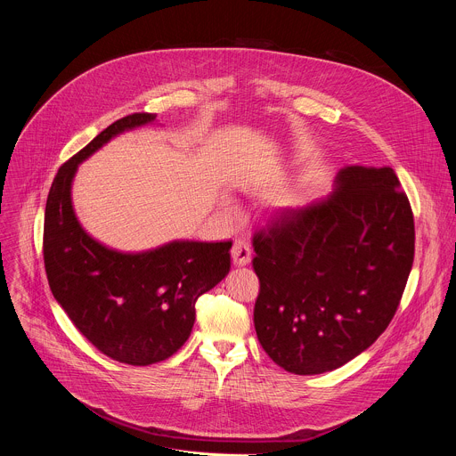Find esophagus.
Returning a JSON list of instances; mask_svg holds the SVG:
<instances>
[{
	"label": "esophagus",
	"instance_id": "1",
	"mask_svg": "<svg viewBox=\"0 0 456 456\" xmlns=\"http://www.w3.org/2000/svg\"><path fill=\"white\" fill-rule=\"evenodd\" d=\"M232 262L234 265H247L250 262V243L245 238H238L232 245Z\"/></svg>",
	"mask_w": 456,
	"mask_h": 456
}]
</instances>
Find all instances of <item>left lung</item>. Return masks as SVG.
I'll list each match as a JSON object with an SVG mask.
<instances>
[{
  "label": "left lung",
  "instance_id": "8db88e82",
  "mask_svg": "<svg viewBox=\"0 0 456 456\" xmlns=\"http://www.w3.org/2000/svg\"><path fill=\"white\" fill-rule=\"evenodd\" d=\"M252 247L259 345L290 373H324L394 319L413 265V211L392 167L350 166L329 199L276 213Z\"/></svg>",
  "mask_w": 456,
  "mask_h": 456
}]
</instances>
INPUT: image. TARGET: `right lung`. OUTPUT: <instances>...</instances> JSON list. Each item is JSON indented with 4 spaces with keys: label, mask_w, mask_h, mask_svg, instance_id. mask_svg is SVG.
I'll return each mask as SVG.
<instances>
[{
    "label": "right lung",
    "mask_w": 456,
    "mask_h": 456,
    "mask_svg": "<svg viewBox=\"0 0 456 456\" xmlns=\"http://www.w3.org/2000/svg\"><path fill=\"white\" fill-rule=\"evenodd\" d=\"M155 117L126 115L64 162L48 192L43 229L45 271L53 297L99 352L134 366L176 354L191 334L197 299L231 269V240L171 241L124 254L90 238L76 218L70 187L79 162L124 129Z\"/></svg>",
    "instance_id": "right-lung-1"
}]
</instances>
